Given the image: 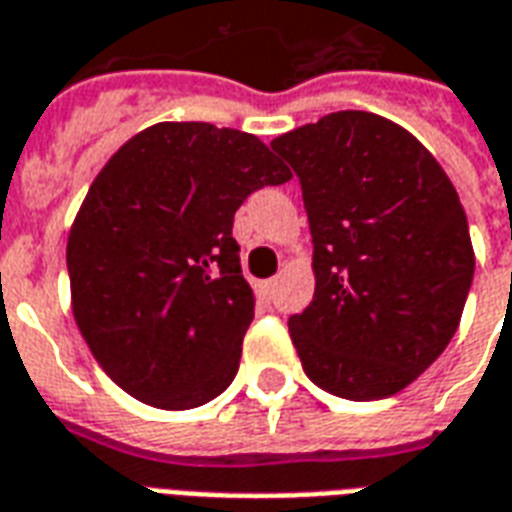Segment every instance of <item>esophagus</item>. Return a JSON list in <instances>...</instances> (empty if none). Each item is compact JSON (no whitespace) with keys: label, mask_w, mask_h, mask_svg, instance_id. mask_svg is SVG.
<instances>
[{"label":"esophagus","mask_w":512,"mask_h":512,"mask_svg":"<svg viewBox=\"0 0 512 512\" xmlns=\"http://www.w3.org/2000/svg\"><path fill=\"white\" fill-rule=\"evenodd\" d=\"M275 289H278V278H272V281L261 283V292L267 294V297H272V294H275Z\"/></svg>","instance_id":"34e87169"}]
</instances>
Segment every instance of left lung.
<instances>
[{"mask_svg":"<svg viewBox=\"0 0 512 512\" xmlns=\"http://www.w3.org/2000/svg\"><path fill=\"white\" fill-rule=\"evenodd\" d=\"M300 177L316 292L289 319L302 371L376 401L423 374L458 330L475 275L469 223L445 169L371 111H338L270 144Z\"/></svg>","mask_w":512,"mask_h":512,"instance_id":"8db88e82","label":"left lung"}]
</instances>
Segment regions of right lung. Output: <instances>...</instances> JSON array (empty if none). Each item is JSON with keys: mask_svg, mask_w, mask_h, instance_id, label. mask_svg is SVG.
Wrapping results in <instances>:
<instances>
[{"mask_svg": "<svg viewBox=\"0 0 512 512\" xmlns=\"http://www.w3.org/2000/svg\"><path fill=\"white\" fill-rule=\"evenodd\" d=\"M292 171L251 133L158 122L100 169L70 237V305L89 352L141 404L193 409L237 376L253 289L234 212Z\"/></svg>", "mask_w": 512, "mask_h": 512, "instance_id": "right-lung-1", "label": "right lung"}]
</instances>
